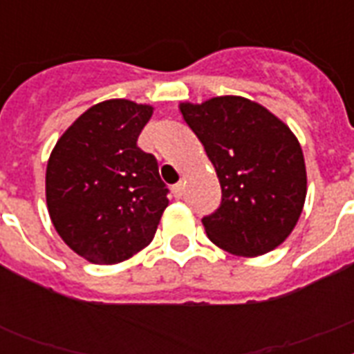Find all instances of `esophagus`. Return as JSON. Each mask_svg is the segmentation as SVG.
<instances>
[{"mask_svg":"<svg viewBox=\"0 0 354 354\" xmlns=\"http://www.w3.org/2000/svg\"><path fill=\"white\" fill-rule=\"evenodd\" d=\"M171 191H172V196H174V198H182L183 185L182 183H174V185L171 187Z\"/></svg>","mask_w":354,"mask_h":354,"instance_id":"obj_1","label":"esophagus"}]
</instances>
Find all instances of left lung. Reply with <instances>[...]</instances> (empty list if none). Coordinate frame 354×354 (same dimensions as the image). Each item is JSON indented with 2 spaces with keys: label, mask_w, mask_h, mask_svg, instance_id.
<instances>
[{
  "label": "left lung",
  "mask_w": 354,
  "mask_h": 354,
  "mask_svg": "<svg viewBox=\"0 0 354 354\" xmlns=\"http://www.w3.org/2000/svg\"><path fill=\"white\" fill-rule=\"evenodd\" d=\"M180 110L221 182L218 209L202 218L211 242L242 257L272 252L294 230L307 194L296 136L244 97L183 102Z\"/></svg>",
  "instance_id": "left-lung-1"
}]
</instances>
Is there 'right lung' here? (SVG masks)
Wrapping results in <instances>:
<instances>
[{
  "label": "right lung",
  "instance_id": "right-lung-1",
  "mask_svg": "<svg viewBox=\"0 0 354 354\" xmlns=\"http://www.w3.org/2000/svg\"><path fill=\"white\" fill-rule=\"evenodd\" d=\"M152 106L99 102L64 132L46 172L53 226L80 257L115 264L149 246L169 205L158 161L138 147Z\"/></svg>",
  "mask_w": 354,
  "mask_h": 354
}]
</instances>
